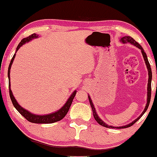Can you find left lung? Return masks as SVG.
Segmentation results:
<instances>
[{
	"instance_id": "1",
	"label": "left lung",
	"mask_w": 157,
	"mask_h": 157,
	"mask_svg": "<svg viewBox=\"0 0 157 157\" xmlns=\"http://www.w3.org/2000/svg\"><path fill=\"white\" fill-rule=\"evenodd\" d=\"M120 41L122 42L123 44H125V43H127V42H128V43H131V44H133L134 46H136V47H138L139 49H140L141 52H142V56H143V58H144V60H145V64H146V66H147V71H148V82H147V104H146V106L145 107V110H143V112H142V113H141V115L138 118H137L136 119H135L134 121H132V122L130 123V124H127V125L121 126V127H113V126L107 125L106 123L104 122V121H102L101 119L98 117L97 113H96V110H95V107H94V106H93V102H92V100H91V98H90V96H88V98H89L90 104V106H91V107H92L93 117H94V119H96V121H97L98 124H101V125H102V126L105 127V128H119V129H121V128H129V127L132 126L133 124H135V123L136 122V121H138L139 119H140V118L142 117V116H143V114L146 112V110H147V107H148V106H149L150 101H151V79H152V72H151V65H150L148 60H147V55H146L145 51H144L143 49H142V47H141V45L140 44L137 43V42L136 41V40L133 39V38H132V37H131V36L122 37V38H121Z\"/></svg>"
}]
</instances>
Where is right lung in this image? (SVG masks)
<instances>
[{
	"instance_id": "obj_1",
	"label": "right lung",
	"mask_w": 157,
	"mask_h": 157,
	"mask_svg": "<svg viewBox=\"0 0 157 157\" xmlns=\"http://www.w3.org/2000/svg\"><path fill=\"white\" fill-rule=\"evenodd\" d=\"M38 36L36 33H33L31 36L26 37V38H24V39L21 40V41L19 43V44L17 45L16 52L18 50V49L20 48L21 47L23 44L26 43V42H29V40H31L33 38H38ZM15 52V53H16ZM15 53L14 54L13 57L10 61V64L9 65L8 68V78H9V89H10V98H11V101L13 104L14 107H15V109L20 113L24 117L27 121H30V122L33 123H37V124H50V123H54L56 122V121H59L64 118L65 116L67 113L68 110H69L70 106H71V104L73 102V100L74 97L75 96V93H76V90H75L74 92L72 93L71 96H70V98H68V100L67 101L65 105L61 107V109H59V110L55 113H52L47 114V115H36V114H33L32 113L29 112L28 110H25L24 108H23L21 106L18 105L16 99H15V97H14L13 94H12V92L11 90V88H10V69H11V67L12 64V62H13L14 59L15 57Z\"/></svg>"
}]
</instances>
